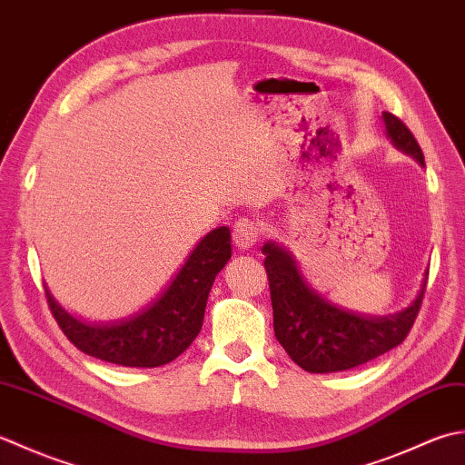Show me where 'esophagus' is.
Segmentation results:
<instances>
[{
	"label": "esophagus",
	"instance_id": "1",
	"mask_svg": "<svg viewBox=\"0 0 465 465\" xmlns=\"http://www.w3.org/2000/svg\"><path fill=\"white\" fill-rule=\"evenodd\" d=\"M259 236H261V229L252 219H246V216H242V219L234 221L232 241L236 246H239V249H252V246L257 244Z\"/></svg>",
	"mask_w": 465,
	"mask_h": 465
}]
</instances>
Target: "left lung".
<instances>
[{
    "label": "left lung",
    "instance_id": "left-lung-1",
    "mask_svg": "<svg viewBox=\"0 0 465 465\" xmlns=\"http://www.w3.org/2000/svg\"><path fill=\"white\" fill-rule=\"evenodd\" d=\"M387 136L421 166L418 140L391 112H383ZM269 274L274 335L299 367L309 373L347 371L403 343L418 317L425 282L410 307L390 317L355 315L319 297L301 277L295 261L279 244L262 246Z\"/></svg>",
    "mask_w": 465,
    "mask_h": 465
}]
</instances>
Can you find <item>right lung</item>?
Here are the masks:
<instances>
[{"label": "right lung", "instance_id": "right-lung-1", "mask_svg": "<svg viewBox=\"0 0 465 465\" xmlns=\"http://www.w3.org/2000/svg\"><path fill=\"white\" fill-rule=\"evenodd\" d=\"M231 254V231L226 226L211 231L168 287L118 323H84L62 309L45 287L47 305L64 335L86 355L122 367H160L184 353L201 333L208 292Z\"/></svg>", "mask_w": 465, "mask_h": 465}]
</instances>
